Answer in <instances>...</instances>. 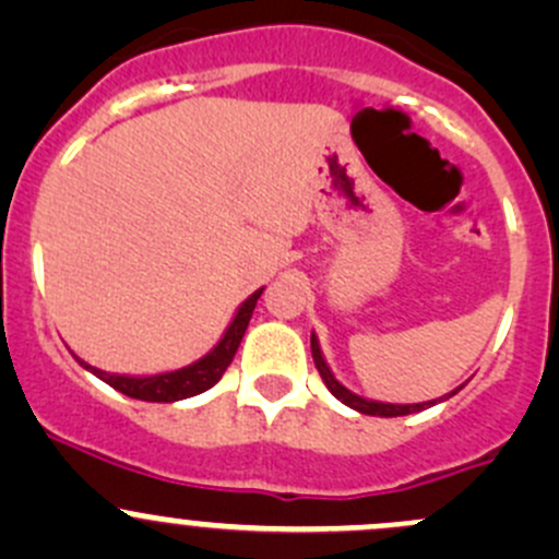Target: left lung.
<instances>
[{"mask_svg": "<svg viewBox=\"0 0 559 559\" xmlns=\"http://www.w3.org/2000/svg\"><path fill=\"white\" fill-rule=\"evenodd\" d=\"M311 354H313L316 370H319L321 381H324L326 389H330V392L335 394V397L341 400V403H346L348 408L359 411V414H368V416H405V414H416V411H425V408H430V405H436V400H432V403H416V405H392V403H376V400L357 397V394L348 392L346 386L337 384L335 376L330 373V368H326L324 357H321V348H319V341H316V335H311ZM452 394H449V397H452Z\"/></svg>", "mask_w": 559, "mask_h": 559, "instance_id": "left-lung-1", "label": "left lung"}]
</instances>
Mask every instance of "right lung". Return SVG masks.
<instances>
[{"label": "right lung", "instance_id": "add662e5", "mask_svg": "<svg viewBox=\"0 0 559 559\" xmlns=\"http://www.w3.org/2000/svg\"><path fill=\"white\" fill-rule=\"evenodd\" d=\"M259 295H262V289L253 292V295L248 297L243 306H240V311L235 313L233 324H229V330L224 332V337L218 341V346L213 348L207 357H202L200 362L189 365V368H180V370H175V373L148 376V379H132V376L103 373V370L92 368V365H86V362H81V365L83 368L92 370L94 376H99L105 384H110L121 394H127V397L145 400V403H175V400L194 397V394L205 392V389L218 384V379L224 376V370L229 368V362H233L240 341H243L246 326H248V321H251L253 306H257Z\"/></svg>", "mask_w": 559, "mask_h": 559}]
</instances>
